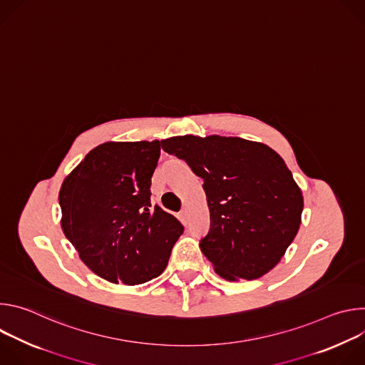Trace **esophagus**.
<instances>
[{
  "mask_svg": "<svg viewBox=\"0 0 365 365\" xmlns=\"http://www.w3.org/2000/svg\"><path fill=\"white\" fill-rule=\"evenodd\" d=\"M189 217H190V210H189V207H185V210L180 212V218H182L183 222H187Z\"/></svg>",
  "mask_w": 365,
  "mask_h": 365,
  "instance_id": "obj_1",
  "label": "esophagus"
}]
</instances>
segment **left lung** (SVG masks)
Wrapping results in <instances>:
<instances>
[{"label":"left lung","mask_w":365,"mask_h":365,"mask_svg":"<svg viewBox=\"0 0 365 365\" xmlns=\"http://www.w3.org/2000/svg\"><path fill=\"white\" fill-rule=\"evenodd\" d=\"M203 179L211 230L200 250L215 273L252 280L273 270L294 240L303 195L280 154L264 143L222 135L162 140Z\"/></svg>","instance_id":"1"}]
</instances>
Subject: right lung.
<instances>
[{
  "mask_svg": "<svg viewBox=\"0 0 365 365\" xmlns=\"http://www.w3.org/2000/svg\"><path fill=\"white\" fill-rule=\"evenodd\" d=\"M162 141H107L92 148L59 190L61 227L85 266L110 283L163 273L182 224L151 207Z\"/></svg>",
  "mask_w": 365,
  "mask_h": 365,
  "instance_id": "right-lung-1",
  "label": "right lung"
}]
</instances>
